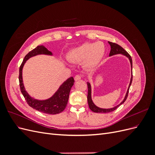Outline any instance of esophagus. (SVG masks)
I'll list each match as a JSON object with an SVG mask.
<instances>
[{"instance_id":"1","label":"esophagus","mask_w":155,"mask_h":155,"mask_svg":"<svg viewBox=\"0 0 155 155\" xmlns=\"http://www.w3.org/2000/svg\"><path fill=\"white\" fill-rule=\"evenodd\" d=\"M81 76H79V75H76V76H75L74 77L75 81H78L79 79H81Z\"/></svg>"}]
</instances>
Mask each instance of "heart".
I'll list each match as a JSON object with an SVG mask.
<instances>
[{
    "mask_svg": "<svg viewBox=\"0 0 155 155\" xmlns=\"http://www.w3.org/2000/svg\"><path fill=\"white\" fill-rule=\"evenodd\" d=\"M105 54V45L102 42L86 43L70 50L68 59L70 61L80 63L87 68L96 67Z\"/></svg>",
    "mask_w": 155,
    "mask_h": 155,
    "instance_id": "1",
    "label": "heart"
}]
</instances>
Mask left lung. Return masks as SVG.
I'll return each instance as SVG.
<instances>
[{
    "label": "left lung",
    "instance_id": "obj_1",
    "mask_svg": "<svg viewBox=\"0 0 155 155\" xmlns=\"http://www.w3.org/2000/svg\"><path fill=\"white\" fill-rule=\"evenodd\" d=\"M109 45H110V51L109 54V56H112L116 54H121L124 55H125L126 57H127L130 61V66H131V70H133V61H132V58H131L130 55L127 52V51H125L121 46H120L119 45L114 43H112V42H109ZM132 80H133V71H132V76H131V78H130V81L129 83V86L128 88V90L127 91L126 95L125 96L124 100L120 103V104H119L118 105H117L113 108H111V109H101V108L97 107V106H96L94 104L92 98H91V84L89 83L88 82H87V86H88V95H87V100H88V107L90 108V109L93 111L94 112H97V113H107V112H110L114 111V110H116L117 108H118L120 105H121L122 104L125 102V101L126 100L127 98V96L129 94V88L130 86L131 85V83H132Z\"/></svg>",
    "mask_w": 155,
    "mask_h": 155
}]
</instances>
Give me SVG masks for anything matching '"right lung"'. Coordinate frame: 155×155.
Returning <instances> with one entry per match:
<instances>
[{
	"mask_svg": "<svg viewBox=\"0 0 155 155\" xmlns=\"http://www.w3.org/2000/svg\"><path fill=\"white\" fill-rule=\"evenodd\" d=\"M39 54H46V55H52V53L49 51L44 46H37L35 48L30 51L28 54H27L25 57L22 64L19 68V76H18V80H19V85L21 91L23 96L25 97L27 104L33 109H34L39 112L48 114H56L63 112L67 107L68 104V100L69 97V94L70 89L74 85V79L73 77H70L67 80L65 81L60 86L54 95L50 98L46 100H37L30 96L25 91V88L23 85L22 77V70L23 66L26 61L29 58Z\"/></svg>",
	"mask_w": 155,
	"mask_h": 155,
	"instance_id": "add662e5",
	"label": "right lung"
}]
</instances>
